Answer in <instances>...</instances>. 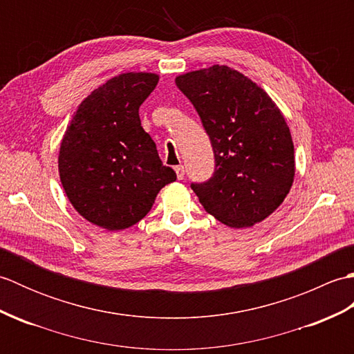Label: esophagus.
I'll return each instance as SVG.
<instances>
[{"label": "esophagus", "mask_w": 354, "mask_h": 354, "mask_svg": "<svg viewBox=\"0 0 354 354\" xmlns=\"http://www.w3.org/2000/svg\"><path fill=\"white\" fill-rule=\"evenodd\" d=\"M175 171H176V178H178V179H184V175H185L184 165H176Z\"/></svg>", "instance_id": "esophagus-1"}]
</instances>
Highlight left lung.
<instances>
[{"label": "left lung", "mask_w": 354, "mask_h": 354, "mask_svg": "<svg viewBox=\"0 0 354 354\" xmlns=\"http://www.w3.org/2000/svg\"><path fill=\"white\" fill-rule=\"evenodd\" d=\"M176 86L196 108L216 170L192 184L205 212L230 228H251L281 205L295 176L284 115L268 93L227 65L179 74Z\"/></svg>", "instance_id": "obj_1"}]
</instances>
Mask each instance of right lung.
<instances>
[{"label": "right lung", "instance_id": "add662e5", "mask_svg": "<svg viewBox=\"0 0 354 354\" xmlns=\"http://www.w3.org/2000/svg\"><path fill=\"white\" fill-rule=\"evenodd\" d=\"M155 73H122L79 104L59 149L66 198L88 222L108 231L132 227L176 173L162 165L138 109L158 85Z\"/></svg>", "mask_w": 354, "mask_h": 354}]
</instances>
